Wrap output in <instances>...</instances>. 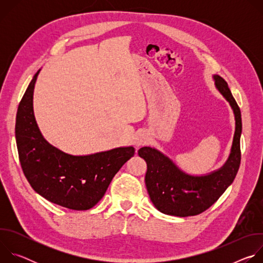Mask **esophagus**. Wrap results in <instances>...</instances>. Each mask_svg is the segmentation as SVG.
<instances>
[{
    "mask_svg": "<svg viewBox=\"0 0 263 263\" xmlns=\"http://www.w3.org/2000/svg\"><path fill=\"white\" fill-rule=\"evenodd\" d=\"M147 141H148V136H147V134H146L145 132H141V133H138V134L136 135L134 143H135L136 146H139V145L145 144Z\"/></svg>",
    "mask_w": 263,
    "mask_h": 263,
    "instance_id": "1",
    "label": "esophagus"
}]
</instances>
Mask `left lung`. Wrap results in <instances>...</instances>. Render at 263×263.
<instances>
[{
    "mask_svg": "<svg viewBox=\"0 0 263 263\" xmlns=\"http://www.w3.org/2000/svg\"><path fill=\"white\" fill-rule=\"evenodd\" d=\"M214 85L230 104L235 119V132L231 151L221 167L202 176L190 175L159 149L143 146L139 157L146 162L145 186L154 206L162 213L174 216L197 215L213 205L232 184L240 164L241 114L227 82L213 74Z\"/></svg>",
    "mask_w": 263,
    "mask_h": 263,
    "instance_id": "obj_1",
    "label": "left lung"
}]
</instances>
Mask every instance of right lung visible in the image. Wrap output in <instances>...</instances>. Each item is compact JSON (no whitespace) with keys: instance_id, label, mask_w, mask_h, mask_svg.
Instances as JSON below:
<instances>
[{"instance_id":"1","label":"right lung","mask_w":263,"mask_h":263,"mask_svg":"<svg viewBox=\"0 0 263 263\" xmlns=\"http://www.w3.org/2000/svg\"><path fill=\"white\" fill-rule=\"evenodd\" d=\"M41 69L31 80L17 109L15 138L20 162L32 189L46 200L72 210L92 208L120 168L134 155L120 146L89 155H70L49 143L37 126L33 92Z\"/></svg>"}]
</instances>
